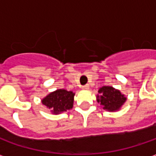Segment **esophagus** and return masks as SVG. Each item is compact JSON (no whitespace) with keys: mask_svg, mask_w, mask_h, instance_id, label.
I'll list each match as a JSON object with an SVG mask.
<instances>
[{"mask_svg":"<svg viewBox=\"0 0 156 156\" xmlns=\"http://www.w3.org/2000/svg\"><path fill=\"white\" fill-rule=\"evenodd\" d=\"M82 89H83V90H88V89H89V86H88V85L83 86V87H82Z\"/></svg>","mask_w":156,"mask_h":156,"instance_id":"obj_1","label":"esophagus"}]
</instances>
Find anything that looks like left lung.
Instances as JSON below:
<instances>
[{"mask_svg": "<svg viewBox=\"0 0 156 156\" xmlns=\"http://www.w3.org/2000/svg\"><path fill=\"white\" fill-rule=\"evenodd\" d=\"M97 94V102L100 103L102 108L109 112L120 110L127 98L119 89L111 86H103L98 89Z\"/></svg>", "mask_w": 156, "mask_h": 156, "instance_id": "1", "label": "left lung"}]
</instances>
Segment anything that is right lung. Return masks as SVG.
Segmentation results:
<instances>
[{"instance_id": "obj_1", "label": "right lung", "mask_w": 156, "mask_h": 156, "mask_svg": "<svg viewBox=\"0 0 156 156\" xmlns=\"http://www.w3.org/2000/svg\"><path fill=\"white\" fill-rule=\"evenodd\" d=\"M75 94L66 89H57L41 99L42 105L50 109L52 115H59L73 108Z\"/></svg>"}]
</instances>
